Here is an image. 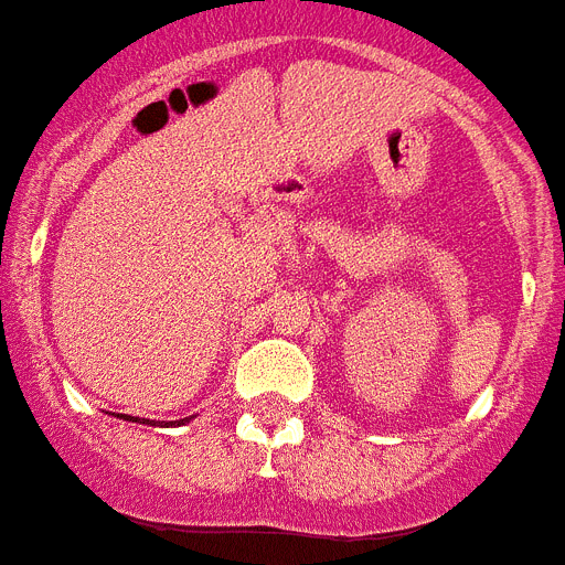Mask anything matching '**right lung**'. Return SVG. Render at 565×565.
<instances>
[{"instance_id":"obj_1","label":"right lung","mask_w":565,"mask_h":565,"mask_svg":"<svg viewBox=\"0 0 565 565\" xmlns=\"http://www.w3.org/2000/svg\"><path fill=\"white\" fill-rule=\"evenodd\" d=\"M120 418H126V422H138V418H135V416H120ZM181 422H184V418H181ZM147 424H149V418H147Z\"/></svg>"}]
</instances>
